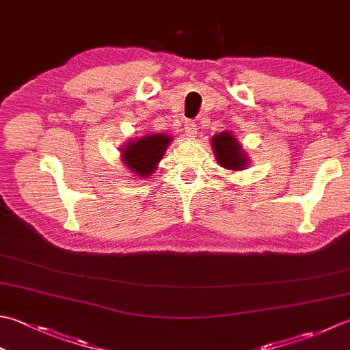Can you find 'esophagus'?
<instances>
[{
	"label": "esophagus",
	"instance_id": "1",
	"mask_svg": "<svg viewBox=\"0 0 350 350\" xmlns=\"http://www.w3.org/2000/svg\"><path fill=\"white\" fill-rule=\"evenodd\" d=\"M197 133V124L194 121H187L185 122V135L189 136V138H194Z\"/></svg>",
	"mask_w": 350,
	"mask_h": 350
}]
</instances>
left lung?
<instances>
[{
  "instance_id": "left-lung-1",
  "label": "left lung",
  "mask_w": 350,
  "mask_h": 350,
  "mask_svg": "<svg viewBox=\"0 0 350 350\" xmlns=\"http://www.w3.org/2000/svg\"><path fill=\"white\" fill-rule=\"evenodd\" d=\"M212 147L220 165L228 170H243L247 163V156L243 153V148L234 135L221 132L212 138Z\"/></svg>"
}]
</instances>
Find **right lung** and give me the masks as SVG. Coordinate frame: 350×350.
Here are the masks:
<instances>
[{
    "mask_svg": "<svg viewBox=\"0 0 350 350\" xmlns=\"http://www.w3.org/2000/svg\"><path fill=\"white\" fill-rule=\"evenodd\" d=\"M170 136L146 135L144 138L129 142L122 150V161L139 177H148L156 170V163L165 153Z\"/></svg>",
    "mask_w": 350,
    "mask_h": 350,
    "instance_id": "right-lung-1",
    "label": "right lung"
}]
</instances>
